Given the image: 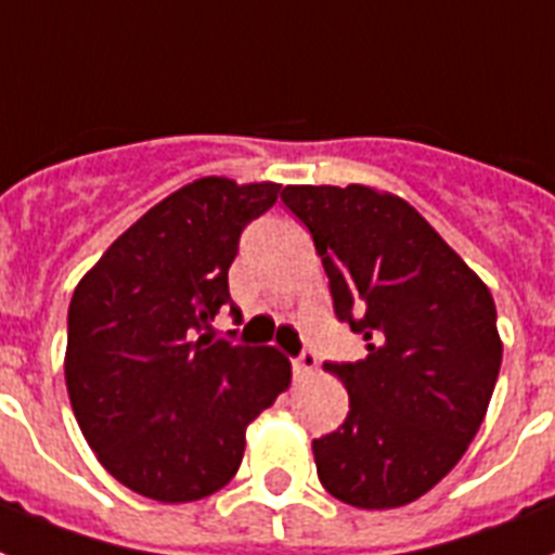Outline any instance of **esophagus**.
<instances>
[{
    "label": "esophagus",
    "instance_id": "esophagus-1",
    "mask_svg": "<svg viewBox=\"0 0 555 555\" xmlns=\"http://www.w3.org/2000/svg\"><path fill=\"white\" fill-rule=\"evenodd\" d=\"M319 367V359L313 350H301L299 359H293V371H296V376H313Z\"/></svg>",
    "mask_w": 555,
    "mask_h": 555
}]
</instances>
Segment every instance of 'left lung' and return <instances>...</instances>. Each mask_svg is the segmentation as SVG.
Listing matches in <instances>:
<instances>
[{"label": "left lung", "mask_w": 555, "mask_h": 555, "mask_svg": "<svg viewBox=\"0 0 555 555\" xmlns=\"http://www.w3.org/2000/svg\"><path fill=\"white\" fill-rule=\"evenodd\" d=\"M313 236L333 310L364 336L359 362L324 364L348 387L339 430L313 439L339 502L387 511L439 485L485 422L502 367L496 305L416 207L364 184H287Z\"/></svg>", "instance_id": "1"}]
</instances>
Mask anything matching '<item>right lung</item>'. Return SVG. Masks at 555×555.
Wrapping results in <instances>:
<instances>
[{
  "mask_svg": "<svg viewBox=\"0 0 555 555\" xmlns=\"http://www.w3.org/2000/svg\"><path fill=\"white\" fill-rule=\"evenodd\" d=\"M282 184L205 176L107 247L67 308L74 416L111 476L139 496L196 502L236 476L245 430L291 385L276 348L214 341L238 236Z\"/></svg>",
  "mask_w": 555,
  "mask_h": 555,
  "instance_id": "1",
  "label": "right lung"
}]
</instances>
